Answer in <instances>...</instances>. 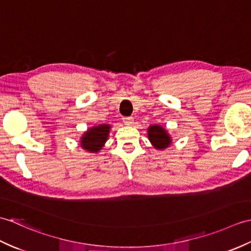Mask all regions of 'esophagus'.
<instances>
[{
    "instance_id": "obj_1",
    "label": "esophagus",
    "mask_w": 251,
    "mask_h": 251,
    "mask_svg": "<svg viewBox=\"0 0 251 251\" xmlns=\"http://www.w3.org/2000/svg\"><path fill=\"white\" fill-rule=\"evenodd\" d=\"M123 122H124L126 125H131L132 123H134V119H132L131 116H126V117H123Z\"/></svg>"
}]
</instances>
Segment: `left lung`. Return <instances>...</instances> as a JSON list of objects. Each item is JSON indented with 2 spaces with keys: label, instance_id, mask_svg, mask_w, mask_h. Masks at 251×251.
<instances>
[{
  "label": "left lung",
  "instance_id": "left-lung-1",
  "mask_svg": "<svg viewBox=\"0 0 251 251\" xmlns=\"http://www.w3.org/2000/svg\"><path fill=\"white\" fill-rule=\"evenodd\" d=\"M148 136L152 145L156 149H159V150L167 148L170 145V141H172L166 130L158 125L149 127Z\"/></svg>",
  "mask_w": 251,
  "mask_h": 251
}]
</instances>
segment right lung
<instances>
[{
  "instance_id": "add662e5",
  "label": "right lung",
  "mask_w": 251,
  "mask_h": 251,
  "mask_svg": "<svg viewBox=\"0 0 251 251\" xmlns=\"http://www.w3.org/2000/svg\"><path fill=\"white\" fill-rule=\"evenodd\" d=\"M110 131V125L108 124H102L99 126L93 127V128H89L86 132H85L81 146L83 149L90 152H98L101 150V148L103 147L104 142L108 139Z\"/></svg>"
}]
</instances>
